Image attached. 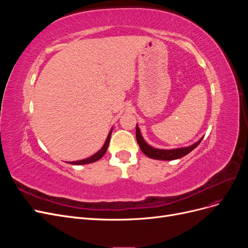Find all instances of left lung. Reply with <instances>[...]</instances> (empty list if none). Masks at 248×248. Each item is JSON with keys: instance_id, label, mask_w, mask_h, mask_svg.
Masks as SVG:
<instances>
[{"instance_id": "8db88e82", "label": "left lung", "mask_w": 248, "mask_h": 248, "mask_svg": "<svg viewBox=\"0 0 248 248\" xmlns=\"http://www.w3.org/2000/svg\"><path fill=\"white\" fill-rule=\"evenodd\" d=\"M136 137H137L138 144H139V146L141 150V152L144 153L145 155H147L148 157H150V158L159 159V160H174V159L181 158V157H183V156L188 154L189 152H191L193 149H196L202 140V139H201L198 142H196V144H193L192 146L186 147V148L172 149V150H160V149L153 148V147H151V146L147 144L145 140L142 139V137H141L138 125H137Z\"/></svg>"}]
</instances>
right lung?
Listing matches in <instances>:
<instances>
[{
    "label": "right lung",
    "instance_id": "right-lung-1",
    "mask_svg": "<svg viewBox=\"0 0 248 248\" xmlns=\"http://www.w3.org/2000/svg\"><path fill=\"white\" fill-rule=\"evenodd\" d=\"M111 131H112V129L109 131L108 136V139H107L106 142H104V146H103L96 154H94V155L91 156V157H89V158L82 159V160H78V161H71V162H68V163L77 164V166H78V164H88V163H92V162H95V161H97V160H99V159L101 158V157H102L104 154H106V152H107L108 144H109L110 136H111Z\"/></svg>",
    "mask_w": 248,
    "mask_h": 248
}]
</instances>
